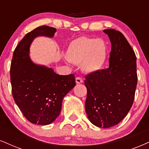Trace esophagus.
I'll list each match as a JSON object with an SVG mask.
<instances>
[{"label": "esophagus", "instance_id": "obj_1", "mask_svg": "<svg viewBox=\"0 0 149 149\" xmlns=\"http://www.w3.org/2000/svg\"><path fill=\"white\" fill-rule=\"evenodd\" d=\"M75 81H76L77 84H81L83 83V79L81 77H78L75 79Z\"/></svg>", "mask_w": 149, "mask_h": 149}]
</instances>
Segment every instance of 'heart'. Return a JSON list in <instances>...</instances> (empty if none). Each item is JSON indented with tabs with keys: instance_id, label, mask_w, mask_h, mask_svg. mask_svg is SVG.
I'll return each instance as SVG.
<instances>
[{
	"instance_id": "heart-1",
	"label": "heart",
	"mask_w": 149,
	"mask_h": 149,
	"mask_svg": "<svg viewBox=\"0 0 149 149\" xmlns=\"http://www.w3.org/2000/svg\"><path fill=\"white\" fill-rule=\"evenodd\" d=\"M108 56V45L102 38L81 36L72 41L66 52V58L71 63L80 64L86 72L100 70L105 64Z\"/></svg>"
}]
</instances>
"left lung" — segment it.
<instances>
[{"label":"left lung","instance_id":"obj_1","mask_svg":"<svg viewBox=\"0 0 149 149\" xmlns=\"http://www.w3.org/2000/svg\"><path fill=\"white\" fill-rule=\"evenodd\" d=\"M104 32L111 42L109 68L86 76L85 107L92 124L106 128L119 124L129 112L137 75L136 56L125 36L113 29Z\"/></svg>","mask_w":149,"mask_h":149}]
</instances>
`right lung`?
I'll return each instance as SVG.
<instances>
[{"mask_svg": "<svg viewBox=\"0 0 149 149\" xmlns=\"http://www.w3.org/2000/svg\"><path fill=\"white\" fill-rule=\"evenodd\" d=\"M56 30L43 25L23 38L13 54L10 67L14 100L32 124L47 125L61 113L64 97L76 85L73 74L59 75L50 68L35 64L29 53L31 43L40 36L52 38Z\"/></svg>", "mask_w": 149, "mask_h": 149, "instance_id": "add662e5", "label": "right lung"}]
</instances>
